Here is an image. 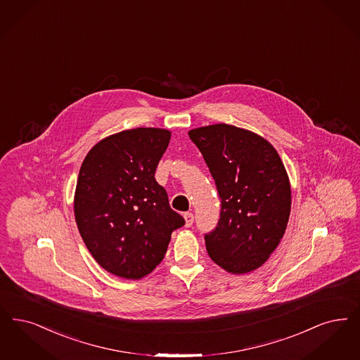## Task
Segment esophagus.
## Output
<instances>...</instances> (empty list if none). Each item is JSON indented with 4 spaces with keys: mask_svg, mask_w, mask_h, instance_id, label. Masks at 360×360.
I'll return each instance as SVG.
<instances>
[{
    "mask_svg": "<svg viewBox=\"0 0 360 360\" xmlns=\"http://www.w3.org/2000/svg\"><path fill=\"white\" fill-rule=\"evenodd\" d=\"M185 225H186V228H190L191 225H193V222H194V216H193V213H185Z\"/></svg>",
    "mask_w": 360,
    "mask_h": 360,
    "instance_id": "esophagus-1",
    "label": "esophagus"
}]
</instances>
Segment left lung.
<instances>
[{"label": "left lung", "mask_w": 360, "mask_h": 360, "mask_svg": "<svg viewBox=\"0 0 360 360\" xmlns=\"http://www.w3.org/2000/svg\"><path fill=\"white\" fill-rule=\"evenodd\" d=\"M216 182L221 201L216 228L205 234L206 249L231 274L252 272L280 244L290 213V185L274 146L231 124L191 129Z\"/></svg>", "instance_id": "8db88e82"}]
</instances>
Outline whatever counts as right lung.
<instances>
[{"label":"right lung","mask_w":360,"mask_h":360,"mask_svg":"<svg viewBox=\"0 0 360 360\" xmlns=\"http://www.w3.org/2000/svg\"><path fill=\"white\" fill-rule=\"evenodd\" d=\"M170 131L126 129L94 146L80 167L75 218L92 257L107 272L138 280L165 257L185 225L155 181Z\"/></svg>","instance_id":"add662e5"}]
</instances>
